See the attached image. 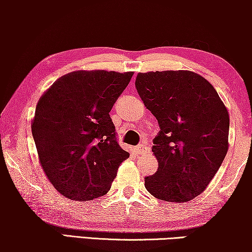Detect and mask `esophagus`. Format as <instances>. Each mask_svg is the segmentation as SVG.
<instances>
[{
	"label": "esophagus",
	"mask_w": 252,
	"mask_h": 252,
	"mask_svg": "<svg viewBox=\"0 0 252 252\" xmlns=\"http://www.w3.org/2000/svg\"><path fill=\"white\" fill-rule=\"evenodd\" d=\"M135 151H136L137 155H142L144 153H147L148 147L144 143H141V144H139V146L135 147Z\"/></svg>",
	"instance_id": "esophagus-1"
}]
</instances>
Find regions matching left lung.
Here are the masks:
<instances>
[{
    "label": "left lung",
    "instance_id": "8db88e82",
    "mask_svg": "<svg viewBox=\"0 0 252 252\" xmlns=\"http://www.w3.org/2000/svg\"><path fill=\"white\" fill-rule=\"evenodd\" d=\"M135 87L156 117L157 172L144 178L156 198L182 203L206 188L228 150L229 116L210 82L190 71L139 73Z\"/></svg>",
    "mask_w": 252,
    "mask_h": 252
}]
</instances>
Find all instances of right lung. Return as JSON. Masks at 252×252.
Segmentation results:
<instances>
[{"mask_svg": "<svg viewBox=\"0 0 252 252\" xmlns=\"http://www.w3.org/2000/svg\"><path fill=\"white\" fill-rule=\"evenodd\" d=\"M133 72L75 71L54 82L37 102L32 134L46 175L70 199L105 195L123 160L109 112Z\"/></svg>", "mask_w": 252, "mask_h": 252, "instance_id": "obj_1", "label": "right lung"}]
</instances>
